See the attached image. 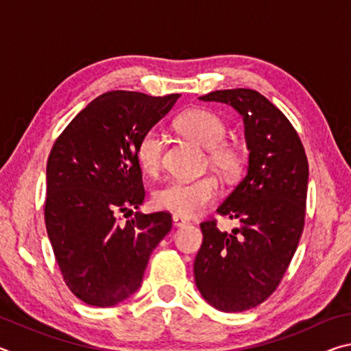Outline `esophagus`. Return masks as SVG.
<instances>
[{
  "label": "esophagus",
  "mask_w": 351,
  "mask_h": 351,
  "mask_svg": "<svg viewBox=\"0 0 351 351\" xmlns=\"http://www.w3.org/2000/svg\"><path fill=\"white\" fill-rule=\"evenodd\" d=\"M173 224L176 226V228H184V226L189 224V219L182 218L180 215H173Z\"/></svg>",
  "instance_id": "34e87169"
}]
</instances>
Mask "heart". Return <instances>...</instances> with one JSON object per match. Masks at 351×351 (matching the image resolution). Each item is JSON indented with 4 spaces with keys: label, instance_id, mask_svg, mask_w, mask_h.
<instances>
[{
    "label": "heart",
    "instance_id": "obj_1",
    "mask_svg": "<svg viewBox=\"0 0 351 351\" xmlns=\"http://www.w3.org/2000/svg\"><path fill=\"white\" fill-rule=\"evenodd\" d=\"M181 132L199 145L209 148V162L226 176L239 175L245 154L235 142L226 141V123L210 110L193 108L176 119ZM136 161L148 175H156L162 165V136L156 128L147 130L136 145ZM221 184L213 175L195 180H175L158 189L153 204L161 210L173 212L180 217H195L219 197Z\"/></svg>",
    "mask_w": 351,
    "mask_h": 351
}]
</instances>
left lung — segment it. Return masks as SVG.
Segmentation results:
<instances>
[{
	"label": "left lung",
	"mask_w": 351,
	"mask_h": 351,
	"mask_svg": "<svg viewBox=\"0 0 351 351\" xmlns=\"http://www.w3.org/2000/svg\"><path fill=\"white\" fill-rule=\"evenodd\" d=\"M199 99L228 104L245 119L249 167L217 209L239 228L221 232L215 218L199 224L195 283L219 311H245L274 293L293 260L305 226L308 159L293 123L258 91L234 88Z\"/></svg>",
	"instance_id": "1"
}]
</instances>
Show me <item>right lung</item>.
<instances>
[{
  "label": "right lung",
  "mask_w": 351,
  "mask_h": 351,
  "mask_svg": "<svg viewBox=\"0 0 351 351\" xmlns=\"http://www.w3.org/2000/svg\"><path fill=\"white\" fill-rule=\"evenodd\" d=\"M180 94L105 93L86 105L52 145L45 223L63 280L93 306H112L141 287L148 257L171 229L169 212L119 221L144 203L138 141Z\"/></svg>",
  "instance_id": "add662e5"
}]
</instances>
